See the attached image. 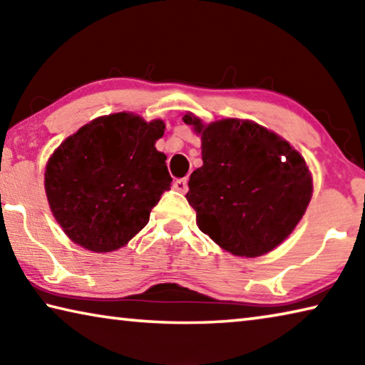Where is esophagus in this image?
Returning <instances> with one entry per match:
<instances>
[{
    "instance_id": "obj_1",
    "label": "esophagus",
    "mask_w": 365,
    "mask_h": 365,
    "mask_svg": "<svg viewBox=\"0 0 365 365\" xmlns=\"http://www.w3.org/2000/svg\"><path fill=\"white\" fill-rule=\"evenodd\" d=\"M174 188L185 195L188 191V180L187 178H178V180L174 182Z\"/></svg>"
}]
</instances>
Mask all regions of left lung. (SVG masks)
<instances>
[{"instance_id": "left-lung-1", "label": "left lung", "mask_w": 365, "mask_h": 365, "mask_svg": "<svg viewBox=\"0 0 365 365\" xmlns=\"http://www.w3.org/2000/svg\"><path fill=\"white\" fill-rule=\"evenodd\" d=\"M183 122L201 133L202 165L190 175L187 193L200 230L237 256L257 257L279 246L311 201L312 178L301 154L250 120L205 127L185 114Z\"/></svg>"}]
</instances>
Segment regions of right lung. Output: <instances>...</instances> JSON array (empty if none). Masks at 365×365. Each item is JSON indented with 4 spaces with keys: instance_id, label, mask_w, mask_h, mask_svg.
<instances>
[{
    "instance_id": "add662e5",
    "label": "right lung",
    "mask_w": 365,
    "mask_h": 365,
    "mask_svg": "<svg viewBox=\"0 0 365 365\" xmlns=\"http://www.w3.org/2000/svg\"><path fill=\"white\" fill-rule=\"evenodd\" d=\"M164 122L119 113L86 123L49 159V207L73 243L95 252L119 250L170 190L165 154L154 143Z\"/></svg>"
}]
</instances>
